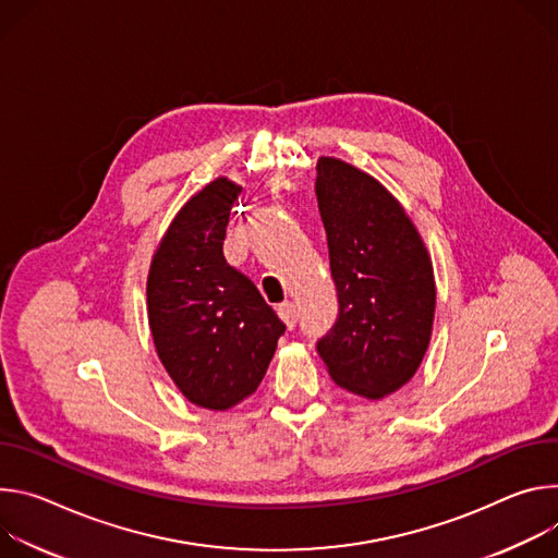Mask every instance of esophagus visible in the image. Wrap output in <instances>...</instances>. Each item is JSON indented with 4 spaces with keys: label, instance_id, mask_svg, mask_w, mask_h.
<instances>
[{
    "label": "esophagus",
    "instance_id": "esophagus-1",
    "mask_svg": "<svg viewBox=\"0 0 558 558\" xmlns=\"http://www.w3.org/2000/svg\"><path fill=\"white\" fill-rule=\"evenodd\" d=\"M277 313H279L281 322H283L288 328H294V326H296L299 313H296V305H294L292 301H283V303L277 307Z\"/></svg>",
    "mask_w": 558,
    "mask_h": 558
}]
</instances>
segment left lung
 <instances>
[{"label": "left lung", "instance_id": "left-lung-1", "mask_svg": "<svg viewBox=\"0 0 558 558\" xmlns=\"http://www.w3.org/2000/svg\"><path fill=\"white\" fill-rule=\"evenodd\" d=\"M315 193L328 236L339 315L317 352L332 381L384 399L418 369L435 322V272L401 204L367 172L317 161Z\"/></svg>", "mask_w": 558, "mask_h": 558}]
</instances>
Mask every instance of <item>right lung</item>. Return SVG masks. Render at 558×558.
Segmentation results:
<instances>
[{
    "instance_id": "right-lung-1",
    "label": "right lung",
    "mask_w": 558,
    "mask_h": 558,
    "mask_svg": "<svg viewBox=\"0 0 558 558\" xmlns=\"http://www.w3.org/2000/svg\"><path fill=\"white\" fill-rule=\"evenodd\" d=\"M239 193L219 177L185 202L157 245L146 283L148 324L166 373L185 399L208 410L251 397L286 332L257 286L223 257Z\"/></svg>"
}]
</instances>
